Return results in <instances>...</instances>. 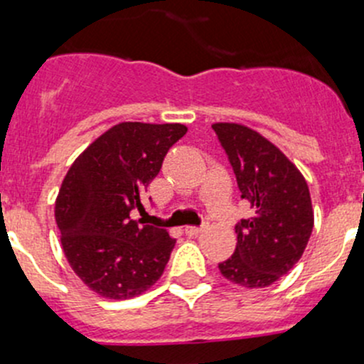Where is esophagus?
<instances>
[{"label": "esophagus", "instance_id": "34e87169", "mask_svg": "<svg viewBox=\"0 0 364 364\" xmlns=\"http://www.w3.org/2000/svg\"><path fill=\"white\" fill-rule=\"evenodd\" d=\"M204 230V227H186L185 229V232H186V236H199L200 232H203Z\"/></svg>", "mask_w": 364, "mask_h": 364}]
</instances>
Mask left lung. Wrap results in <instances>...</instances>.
I'll list each match as a JSON object with an SVG mask.
<instances>
[{
	"label": "left lung",
	"instance_id": "left-lung-1",
	"mask_svg": "<svg viewBox=\"0 0 364 364\" xmlns=\"http://www.w3.org/2000/svg\"><path fill=\"white\" fill-rule=\"evenodd\" d=\"M253 215L237 223L236 252L218 269L248 289L269 287L303 255L314 229L306 179L277 146L241 123H215Z\"/></svg>",
	"mask_w": 364,
	"mask_h": 364
}]
</instances>
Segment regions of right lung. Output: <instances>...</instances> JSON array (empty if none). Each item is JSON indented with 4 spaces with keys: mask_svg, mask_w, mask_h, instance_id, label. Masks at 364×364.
Wrapping results in <instances>:
<instances>
[{
    "mask_svg": "<svg viewBox=\"0 0 364 364\" xmlns=\"http://www.w3.org/2000/svg\"><path fill=\"white\" fill-rule=\"evenodd\" d=\"M186 130L181 123L123 121L70 165L54 216L70 267L98 296L130 299L164 274L176 240L165 229L139 225L130 213L144 211L142 193Z\"/></svg>",
    "mask_w": 364,
    "mask_h": 364,
    "instance_id": "1",
    "label": "right lung"
}]
</instances>
